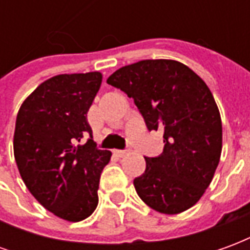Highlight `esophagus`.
Masks as SVG:
<instances>
[{"instance_id":"34e87169","label":"esophagus","mask_w":250,"mask_h":250,"mask_svg":"<svg viewBox=\"0 0 250 250\" xmlns=\"http://www.w3.org/2000/svg\"><path fill=\"white\" fill-rule=\"evenodd\" d=\"M128 152H130L128 150H116V151H115V154H116L118 157H125Z\"/></svg>"}]
</instances>
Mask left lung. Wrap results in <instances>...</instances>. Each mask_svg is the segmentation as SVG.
Instances as JSON below:
<instances>
[{"instance_id":"left-lung-1","label":"left lung","mask_w":250,"mask_h":250,"mask_svg":"<svg viewBox=\"0 0 250 250\" xmlns=\"http://www.w3.org/2000/svg\"><path fill=\"white\" fill-rule=\"evenodd\" d=\"M134 99L148 131H163V152L145 157L146 170L134 179L151 209L178 214L198 202L213 179L222 150V123L209 87L175 60H142L107 79Z\"/></svg>"}]
</instances>
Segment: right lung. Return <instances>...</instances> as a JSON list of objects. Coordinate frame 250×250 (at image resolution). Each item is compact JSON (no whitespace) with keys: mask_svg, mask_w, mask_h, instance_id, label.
<instances>
[{"mask_svg":"<svg viewBox=\"0 0 250 250\" xmlns=\"http://www.w3.org/2000/svg\"><path fill=\"white\" fill-rule=\"evenodd\" d=\"M100 84V72L51 77L26 98L16 119L13 147L21 178L46 210L71 222L96 209L100 174L111 159V151L92 141L87 120ZM84 136L88 141L79 145Z\"/></svg>","mask_w":250,"mask_h":250,"instance_id":"1","label":"right lung"}]
</instances>
